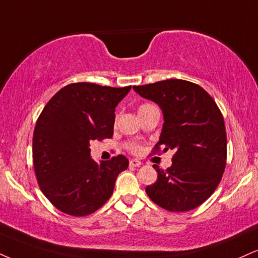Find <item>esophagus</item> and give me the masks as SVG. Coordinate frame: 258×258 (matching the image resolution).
I'll list each match as a JSON object with an SVG mask.
<instances>
[{"label": "esophagus", "mask_w": 258, "mask_h": 258, "mask_svg": "<svg viewBox=\"0 0 258 258\" xmlns=\"http://www.w3.org/2000/svg\"><path fill=\"white\" fill-rule=\"evenodd\" d=\"M142 164V162L137 159H132L131 161H130V166L131 167H139Z\"/></svg>", "instance_id": "34e87169"}]
</instances>
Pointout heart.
<instances>
[{"instance_id":"heart-1","label":"heart","mask_w":258,"mask_h":258,"mask_svg":"<svg viewBox=\"0 0 258 258\" xmlns=\"http://www.w3.org/2000/svg\"><path fill=\"white\" fill-rule=\"evenodd\" d=\"M150 107H153V105L148 104V103L142 104L141 107L138 108V113H142L143 110L148 109V108H150ZM128 149L132 151V153H138V151H141V147H139L138 144H136V143H132V144H130V145H128Z\"/></svg>"}]
</instances>
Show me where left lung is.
<instances>
[{
    "label": "left lung",
    "instance_id": "left-lung-1",
    "mask_svg": "<svg viewBox=\"0 0 258 258\" xmlns=\"http://www.w3.org/2000/svg\"><path fill=\"white\" fill-rule=\"evenodd\" d=\"M133 90L163 113L156 150H175L169 168L154 164L157 180L145 188L149 198L169 212L200 207L218 187L226 167L227 138L221 111L206 90L186 80H162Z\"/></svg>",
    "mask_w": 258,
    "mask_h": 258
}]
</instances>
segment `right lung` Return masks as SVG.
I'll return each mask as SVG.
<instances>
[{
  "instance_id": "add662e5",
  "label": "right lung",
  "mask_w": 258,
  "mask_h": 258,
  "mask_svg": "<svg viewBox=\"0 0 258 258\" xmlns=\"http://www.w3.org/2000/svg\"><path fill=\"white\" fill-rule=\"evenodd\" d=\"M130 90L70 84L52 96L39 115L33 132V167L40 190L61 212L72 216L96 212L128 167L122 155L96 162L90 141L113 136L115 108Z\"/></svg>"
}]
</instances>
